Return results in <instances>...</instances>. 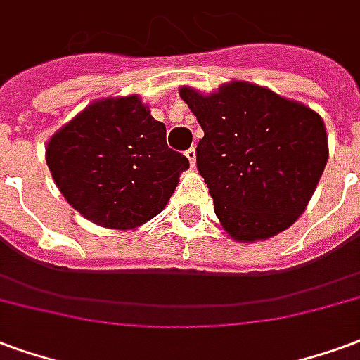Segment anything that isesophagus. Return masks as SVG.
I'll return each mask as SVG.
<instances>
[{"label":"esophagus","instance_id":"esophagus-1","mask_svg":"<svg viewBox=\"0 0 360 360\" xmlns=\"http://www.w3.org/2000/svg\"><path fill=\"white\" fill-rule=\"evenodd\" d=\"M186 157H188V161H190L191 169H193V167H195V149H193V148L188 149V151H186Z\"/></svg>","mask_w":360,"mask_h":360}]
</instances>
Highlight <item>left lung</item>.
Returning <instances> with one entry per match:
<instances>
[{"label": "left lung", "instance_id": "8db88e82", "mask_svg": "<svg viewBox=\"0 0 360 360\" xmlns=\"http://www.w3.org/2000/svg\"><path fill=\"white\" fill-rule=\"evenodd\" d=\"M198 117V170L220 224L236 241L269 240L290 228L313 198L328 161L319 112L251 82L209 96L180 88Z\"/></svg>", "mask_w": 360, "mask_h": 360}]
</instances>
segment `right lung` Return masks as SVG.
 Here are the masks:
<instances>
[{
  "mask_svg": "<svg viewBox=\"0 0 360 360\" xmlns=\"http://www.w3.org/2000/svg\"><path fill=\"white\" fill-rule=\"evenodd\" d=\"M47 167L82 217L115 230L141 226L165 209L190 167L167 146V128L140 96L105 97L51 136Z\"/></svg>",
  "mask_w": 360,
  "mask_h": 360,
  "instance_id": "1",
  "label": "right lung"
}]
</instances>
